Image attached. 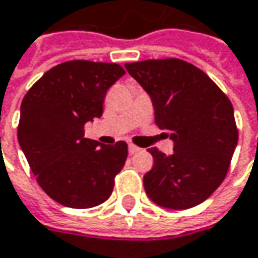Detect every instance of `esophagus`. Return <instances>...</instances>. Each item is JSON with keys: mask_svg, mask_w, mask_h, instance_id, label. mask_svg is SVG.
I'll return each mask as SVG.
<instances>
[{"mask_svg": "<svg viewBox=\"0 0 258 258\" xmlns=\"http://www.w3.org/2000/svg\"><path fill=\"white\" fill-rule=\"evenodd\" d=\"M139 151H140V148H137V146H134V145H130V146H128V152L131 153V155L137 153Z\"/></svg>", "mask_w": 258, "mask_h": 258, "instance_id": "1", "label": "esophagus"}]
</instances>
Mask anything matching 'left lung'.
<instances>
[{
    "label": "left lung",
    "instance_id": "1",
    "mask_svg": "<svg viewBox=\"0 0 258 258\" xmlns=\"http://www.w3.org/2000/svg\"><path fill=\"white\" fill-rule=\"evenodd\" d=\"M125 68L149 93L156 125L174 140L171 155L149 149L153 167L143 177L148 197L171 210L204 202L222 184L238 143L229 97L184 60H143Z\"/></svg>",
    "mask_w": 258,
    "mask_h": 258
}]
</instances>
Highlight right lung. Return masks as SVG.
<instances>
[{
	"label": "right lung",
	"mask_w": 258,
	"mask_h": 258,
	"mask_svg": "<svg viewBox=\"0 0 258 258\" xmlns=\"http://www.w3.org/2000/svg\"><path fill=\"white\" fill-rule=\"evenodd\" d=\"M124 74L116 63L69 60L47 71L22 100L19 145L41 189L64 207L105 202L125 164V142L84 137L85 122L102 116L106 91Z\"/></svg>",
	"instance_id": "1"
}]
</instances>
